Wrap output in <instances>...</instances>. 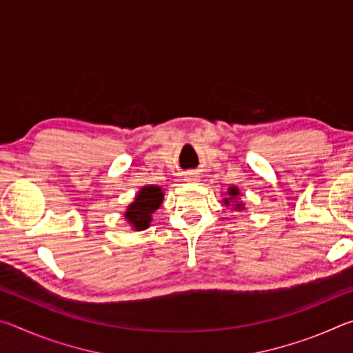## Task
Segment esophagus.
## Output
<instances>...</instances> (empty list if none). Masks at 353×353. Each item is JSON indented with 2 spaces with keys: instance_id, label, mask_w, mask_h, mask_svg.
Wrapping results in <instances>:
<instances>
[{
  "instance_id": "34e87169",
  "label": "esophagus",
  "mask_w": 353,
  "mask_h": 353,
  "mask_svg": "<svg viewBox=\"0 0 353 353\" xmlns=\"http://www.w3.org/2000/svg\"><path fill=\"white\" fill-rule=\"evenodd\" d=\"M183 177H185L183 179L185 182H199V179H201L198 174H196V172H187Z\"/></svg>"
}]
</instances>
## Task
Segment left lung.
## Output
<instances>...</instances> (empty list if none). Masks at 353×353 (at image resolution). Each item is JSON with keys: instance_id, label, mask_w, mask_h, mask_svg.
<instances>
[{"instance_id": "left-lung-1", "label": "left lung", "mask_w": 353, "mask_h": 353, "mask_svg": "<svg viewBox=\"0 0 353 353\" xmlns=\"http://www.w3.org/2000/svg\"><path fill=\"white\" fill-rule=\"evenodd\" d=\"M227 194H229V198H224V204H225V205L234 204L235 210H243L244 204H243V202L238 201V196L241 194L240 190H238L236 187H230L229 190H227Z\"/></svg>"}]
</instances>
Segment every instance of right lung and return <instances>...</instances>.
Returning <instances> with one entry per match:
<instances>
[{
	"instance_id": "obj_1",
	"label": "right lung",
	"mask_w": 353,
	"mask_h": 353,
	"mask_svg": "<svg viewBox=\"0 0 353 353\" xmlns=\"http://www.w3.org/2000/svg\"><path fill=\"white\" fill-rule=\"evenodd\" d=\"M163 191L157 185L143 187L135 196V201L128 207L126 216L128 223L134 230H145L152 221V213L162 205Z\"/></svg>"
}]
</instances>
